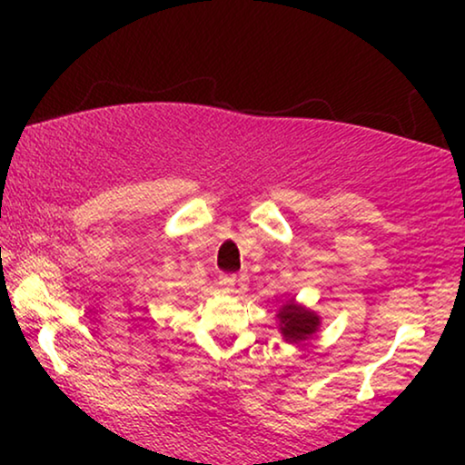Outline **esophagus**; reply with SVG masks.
Segmentation results:
<instances>
[{"mask_svg":"<svg viewBox=\"0 0 465 465\" xmlns=\"http://www.w3.org/2000/svg\"><path fill=\"white\" fill-rule=\"evenodd\" d=\"M218 285H220L222 292H226V294H228V292H232L234 290V275H222Z\"/></svg>","mask_w":465,"mask_h":465,"instance_id":"esophagus-1","label":"esophagus"}]
</instances>
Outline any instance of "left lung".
Here are the masks:
<instances>
[{
	"mask_svg": "<svg viewBox=\"0 0 465 465\" xmlns=\"http://www.w3.org/2000/svg\"><path fill=\"white\" fill-rule=\"evenodd\" d=\"M279 326H282V334L285 341L290 342H301L307 341L311 334L315 332L317 326H320V317L311 311L296 307V304L285 302L282 309H279Z\"/></svg>",
	"mask_w": 465,
	"mask_h": 465,
	"instance_id": "left-lung-1",
	"label": "left lung"
}]
</instances>
